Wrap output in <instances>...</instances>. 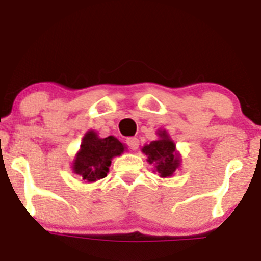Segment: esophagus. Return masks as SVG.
<instances>
[{"label": "esophagus", "instance_id": "obj_1", "mask_svg": "<svg viewBox=\"0 0 261 261\" xmlns=\"http://www.w3.org/2000/svg\"><path fill=\"white\" fill-rule=\"evenodd\" d=\"M126 144H127V146L131 148V150L136 151L137 148H139L140 141L137 137H127V140H126Z\"/></svg>", "mask_w": 261, "mask_h": 261}]
</instances>
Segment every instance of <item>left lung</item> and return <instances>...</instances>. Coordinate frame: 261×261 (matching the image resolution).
I'll use <instances>...</instances> for the list:
<instances>
[{
    "mask_svg": "<svg viewBox=\"0 0 261 261\" xmlns=\"http://www.w3.org/2000/svg\"><path fill=\"white\" fill-rule=\"evenodd\" d=\"M160 139L142 147V152L147 156V162L153 165L154 171L160 177H171L181 163V157L177 153L176 145L170 139L166 130L159 131Z\"/></svg>",
    "mask_w": 261,
    "mask_h": 261,
    "instance_id": "1",
    "label": "left lung"
}]
</instances>
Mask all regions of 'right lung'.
I'll return each instance as SVG.
<instances>
[{
	"label": "right lung",
	"mask_w": 261,
	"mask_h": 261,
	"mask_svg": "<svg viewBox=\"0 0 261 261\" xmlns=\"http://www.w3.org/2000/svg\"><path fill=\"white\" fill-rule=\"evenodd\" d=\"M125 146L114 136L100 139L89 130L83 137L79 152L73 161V172L85 182H95L107 177L113 157L120 156Z\"/></svg>",
	"instance_id": "1"
}]
</instances>
